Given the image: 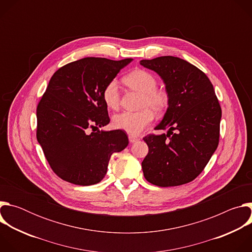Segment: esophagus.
Masks as SVG:
<instances>
[{"label":"esophagus","instance_id":"obj_1","mask_svg":"<svg viewBox=\"0 0 252 252\" xmlns=\"http://www.w3.org/2000/svg\"><path fill=\"white\" fill-rule=\"evenodd\" d=\"M128 139H129V142H130V143H133V142L137 141L139 138H138L137 136H134V135L129 134V135H128Z\"/></svg>","mask_w":252,"mask_h":252}]
</instances>
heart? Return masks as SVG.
Wrapping results in <instances>:
<instances>
[{
	"label": "heart",
	"instance_id": "obj_1",
	"mask_svg": "<svg viewBox=\"0 0 252 252\" xmlns=\"http://www.w3.org/2000/svg\"><path fill=\"white\" fill-rule=\"evenodd\" d=\"M125 84L141 96L137 112H124L114 116L115 127L123 129L129 134H138L152 124L155 114H162L168 106L169 95L166 91L158 89L156 77L146 69L137 68L124 78ZM101 97L104 104L111 110H118L120 106V92L118 82L111 80L102 89Z\"/></svg>",
	"mask_w": 252,
	"mask_h": 252
}]
</instances>
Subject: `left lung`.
<instances>
[{
	"instance_id": "1",
	"label": "left lung",
	"mask_w": 252,
	"mask_h": 252,
	"mask_svg": "<svg viewBox=\"0 0 252 252\" xmlns=\"http://www.w3.org/2000/svg\"><path fill=\"white\" fill-rule=\"evenodd\" d=\"M161 77L169 95L167 111L156 129L167 133L143 137L149 154L141 162L146 179L158 187L182 186L196 178L218 149L221 107L207 76L171 56L142 60Z\"/></svg>"
}]
</instances>
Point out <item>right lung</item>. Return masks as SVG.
<instances>
[{
  "label": "right lung",
  "mask_w": 252,
  "mask_h": 252,
  "mask_svg": "<svg viewBox=\"0 0 252 252\" xmlns=\"http://www.w3.org/2000/svg\"><path fill=\"white\" fill-rule=\"evenodd\" d=\"M131 59L84 58L60 67L37 107V139L53 171L77 186L99 183L114 153L128 145L121 129L103 131L110 117L101 92Z\"/></svg>",
  "instance_id": "add662e5"
}]
</instances>
